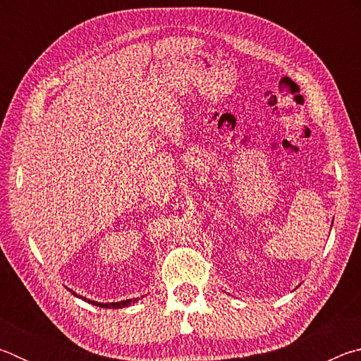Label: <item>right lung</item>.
<instances>
[{"label":"right lung","mask_w":361,"mask_h":361,"mask_svg":"<svg viewBox=\"0 0 361 361\" xmlns=\"http://www.w3.org/2000/svg\"><path fill=\"white\" fill-rule=\"evenodd\" d=\"M68 290H70V288H68ZM70 291H71V290H70ZM71 293H73V295H75L76 298L82 299V301H85V302L94 304V305H99V307H105V309H122V307H127V305H130V304L138 301V298H133V299H126V301H118V302H97V301H90V299L84 298V296L76 295L75 291H71Z\"/></svg>","instance_id":"right-lung-1"}]
</instances>
